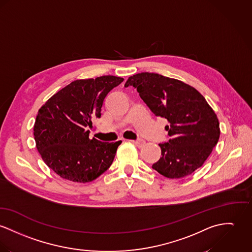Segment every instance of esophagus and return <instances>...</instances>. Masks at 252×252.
Returning a JSON list of instances; mask_svg holds the SVG:
<instances>
[{
  "mask_svg": "<svg viewBox=\"0 0 252 252\" xmlns=\"http://www.w3.org/2000/svg\"><path fill=\"white\" fill-rule=\"evenodd\" d=\"M129 141L134 143L138 147H143L145 145V141L142 140V139H139V140H129Z\"/></svg>",
  "mask_w": 252,
  "mask_h": 252,
  "instance_id": "34e87169",
  "label": "esophagus"
}]
</instances>
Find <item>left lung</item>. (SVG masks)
Here are the masks:
<instances>
[{
    "instance_id": "1",
    "label": "left lung",
    "mask_w": 252,
    "mask_h": 252,
    "mask_svg": "<svg viewBox=\"0 0 252 252\" xmlns=\"http://www.w3.org/2000/svg\"><path fill=\"white\" fill-rule=\"evenodd\" d=\"M133 86L155 116L170 123L171 137L159 144L161 157L153 169L168 178H181L200 168L217 145L220 130L218 117L204 97L189 84L155 73L129 77Z\"/></svg>"
}]
</instances>
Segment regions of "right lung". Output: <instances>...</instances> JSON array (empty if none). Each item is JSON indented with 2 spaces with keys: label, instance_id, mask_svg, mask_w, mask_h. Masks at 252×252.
I'll return each mask as SVG.
<instances>
[{
  "label": "right lung",
  "instance_id": "1",
  "mask_svg": "<svg viewBox=\"0 0 252 252\" xmlns=\"http://www.w3.org/2000/svg\"><path fill=\"white\" fill-rule=\"evenodd\" d=\"M123 80L114 76L74 80L39 109L33 127L36 149L60 177L86 183L111 166L122 141L90 139L89 127L100 118L104 97Z\"/></svg>",
  "mask_w": 252,
  "mask_h": 252
}]
</instances>
